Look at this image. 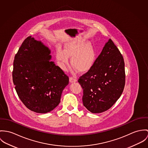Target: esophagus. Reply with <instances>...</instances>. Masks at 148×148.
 <instances>
[{
	"label": "esophagus",
	"mask_w": 148,
	"mask_h": 148,
	"mask_svg": "<svg viewBox=\"0 0 148 148\" xmlns=\"http://www.w3.org/2000/svg\"><path fill=\"white\" fill-rule=\"evenodd\" d=\"M69 81H70V82H71V83H74V82H75L77 81V79L73 77H70Z\"/></svg>",
	"instance_id": "34e87169"
}]
</instances>
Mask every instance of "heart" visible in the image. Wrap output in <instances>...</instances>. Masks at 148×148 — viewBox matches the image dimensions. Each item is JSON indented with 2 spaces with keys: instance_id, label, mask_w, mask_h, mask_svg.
<instances>
[{
  "instance_id": "obj_1",
  "label": "heart",
  "mask_w": 148,
  "mask_h": 148,
  "mask_svg": "<svg viewBox=\"0 0 148 148\" xmlns=\"http://www.w3.org/2000/svg\"><path fill=\"white\" fill-rule=\"evenodd\" d=\"M56 57L61 69H66L69 57H71V66L80 72H86L94 65L96 60V51L91 44L78 41L67 44L64 50L58 48L56 51Z\"/></svg>"
}]
</instances>
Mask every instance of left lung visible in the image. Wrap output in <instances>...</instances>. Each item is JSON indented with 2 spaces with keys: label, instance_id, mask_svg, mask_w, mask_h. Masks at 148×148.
Segmentation results:
<instances>
[{
  "label": "left lung",
  "instance_id": "8db88e82",
  "mask_svg": "<svg viewBox=\"0 0 148 148\" xmlns=\"http://www.w3.org/2000/svg\"><path fill=\"white\" fill-rule=\"evenodd\" d=\"M123 56L109 39L91 68L79 77L83 106L91 112L101 113L110 109L120 97L125 86Z\"/></svg>",
  "mask_w": 148,
  "mask_h": 148
}]
</instances>
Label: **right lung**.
Segmentation results:
<instances>
[{
  "instance_id": "add662e5",
  "label": "right lung",
  "mask_w": 148,
  "mask_h": 148,
  "mask_svg": "<svg viewBox=\"0 0 148 148\" xmlns=\"http://www.w3.org/2000/svg\"><path fill=\"white\" fill-rule=\"evenodd\" d=\"M50 50L32 36L22 43L14 61L13 82L17 94L31 111L45 114L60 103L69 77L51 58Z\"/></svg>"
}]
</instances>
